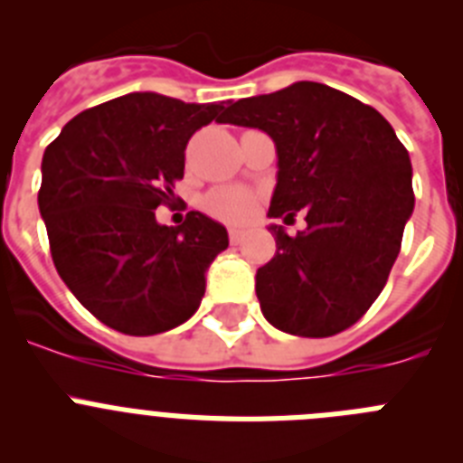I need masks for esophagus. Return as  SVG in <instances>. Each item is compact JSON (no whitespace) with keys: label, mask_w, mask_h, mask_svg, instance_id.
I'll return each instance as SVG.
<instances>
[{"label":"esophagus","mask_w":463,"mask_h":463,"mask_svg":"<svg viewBox=\"0 0 463 463\" xmlns=\"http://www.w3.org/2000/svg\"><path fill=\"white\" fill-rule=\"evenodd\" d=\"M243 241V232L241 229H229V243L239 245Z\"/></svg>","instance_id":"34e87169"}]
</instances>
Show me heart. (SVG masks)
<instances>
[{
  "label": "heart",
  "mask_w": 463,
  "mask_h": 463,
  "mask_svg": "<svg viewBox=\"0 0 463 463\" xmlns=\"http://www.w3.org/2000/svg\"><path fill=\"white\" fill-rule=\"evenodd\" d=\"M255 194L243 187H218L203 199V208L224 222H243L255 213Z\"/></svg>",
  "instance_id": "heart-1"
}]
</instances>
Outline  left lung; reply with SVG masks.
I'll list each match as a JSON object with an SVG mask.
<instances>
[{"label": "left lung", "mask_w": 463, "mask_h": 463, "mask_svg": "<svg viewBox=\"0 0 463 463\" xmlns=\"http://www.w3.org/2000/svg\"><path fill=\"white\" fill-rule=\"evenodd\" d=\"M222 122L257 127L276 143L271 218L276 255L257 269L261 313L294 336L341 334L371 308L401 250L415 206L408 150L373 106L329 85L298 80L239 99Z\"/></svg>", "instance_id": "1"}]
</instances>
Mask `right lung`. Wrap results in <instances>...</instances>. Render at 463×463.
<instances>
[{"label":"right lung","mask_w":463,"mask_h":463,"mask_svg":"<svg viewBox=\"0 0 463 463\" xmlns=\"http://www.w3.org/2000/svg\"><path fill=\"white\" fill-rule=\"evenodd\" d=\"M222 104L132 92L69 120L43 153L39 211L73 297L110 329L153 336L190 320L227 229L199 211L157 224L185 171L192 134L222 122Z\"/></svg>","instance_id":"add662e5"}]
</instances>
